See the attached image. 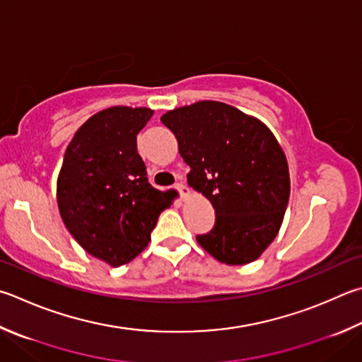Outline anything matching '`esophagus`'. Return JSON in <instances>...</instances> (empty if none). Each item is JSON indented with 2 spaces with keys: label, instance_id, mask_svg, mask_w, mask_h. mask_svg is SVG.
Instances as JSON below:
<instances>
[{
  "label": "esophagus",
  "instance_id": "obj_1",
  "mask_svg": "<svg viewBox=\"0 0 362 362\" xmlns=\"http://www.w3.org/2000/svg\"><path fill=\"white\" fill-rule=\"evenodd\" d=\"M174 188H175V189H179V193H180L182 198H187V196H189V188L183 185L182 182H180V183H175Z\"/></svg>",
  "mask_w": 362,
  "mask_h": 362
}]
</instances>
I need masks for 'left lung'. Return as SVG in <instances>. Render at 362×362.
Returning a JSON list of instances; mask_svg holds the SVG:
<instances>
[{"label": "left lung", "instance_id": "8db88e82", "mask_svg": "<svg viewBox=\"0 0 362 362\" xmlns=\"http://www.w3.org/2000/svg\"><path fill=\"white\" fill-rule=\"evenodd\" d=\"M161 122L189 166L188 185L215 209V226L196 235L220 262L242 266L272 244L290 199L286 156L258 118L220 101L169 110Z\"/></svg>", "mask_w": 362, "mask_h": 362}]
</instances>
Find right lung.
Instances as JSON below:
<instances>
[{
  "instance_id": "add662e5",
  "label": "right lung",
  "mask_w": 362,
  "mask_h": 362,
  "mask_svg": "<svg viewBox=\"0 0 362 362\" xmlns=\"http://www.w3.org/2000/svg\"><path fill=\"white\" fill-rule=\"evenodd\" d=\"M148 107L114 106L91 115L64 152L57 180L62 220L85 252L118 267L148 245L158 216L173 199L147 180L137 134Z\"/></svg>"
}]
</instances>
